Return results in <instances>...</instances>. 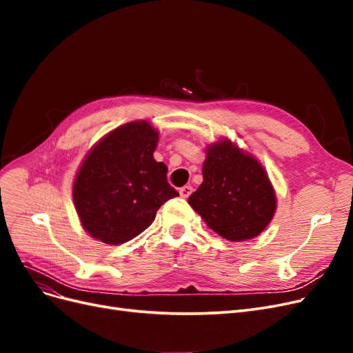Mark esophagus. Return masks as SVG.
I'll use <instances>...</instances> for the list:
<instances>
[{
    "label": "esophagus",
    "instance_id": "obj_1",
    "mask_svg": "<svg viewBox=\"0 0 353 353\" xmlns=\"http://www.w3.org/2000/svg\"><path fill=\"white\" fill-rule=\"evenodd\" d=\"M191 193H193V187H191V185H184L183 188H179V196L181 197L187 199V197H190Z\"/></svg>",
    "mask_w": 353,
    "mask_h": 353
}]
</instances>
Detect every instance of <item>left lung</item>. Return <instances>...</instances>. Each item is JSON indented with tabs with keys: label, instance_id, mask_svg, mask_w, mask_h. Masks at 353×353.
Returning a JSON list of instances; mask_svg holds the SVG:
<instances>
[{
	"label": "left lung",
	"instance_id": "left-lung-1",
	"mask_svg": "<svg viewBox=\"0 0 353 353\" xmlns=\"http://www.w3.org/2000/svg\"><path fill=\"white\" fill-rule=\"evenodd\" d=\"M203 183L188 197L190 206L221 237L254 239L268 227L276 199L263 166L230 140L213 143L203 163Z\"/></svg>",
	"mask_w": 353,
	"mask_h": 353
}]
</instances>
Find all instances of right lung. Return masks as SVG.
I'll return each instance as SVG.
<instances>
[{
	"instance_id": "obj_1",
	"label": "right lung",
	"mask_w": 353,
	"mask_h": 353,
	"mask_svg": "<svg viewBox=\"0 0 353 353\" xmlns=\"http://www.w3.org/2000/svg\"><path fill=\"white\" fill-rule=\"evenodd\" d=\"M159 132L145 121L125 123L95 144L73 183V203L83 230L105 244L132 240L152 225L156 212L178 191L153 153Z\"/></svg>"
}]
</instances>
